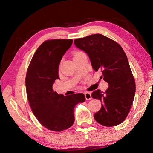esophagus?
Segmentation results:
<instances>
[{
    "label": "esophagus",
    "instance_id": "34e87169",
    "mask_svg": "<svg viewBox=\"0 0 153 153\" xmlns=\"http://www.w3.org/2000/svg\"><path fill=\"white\" fill-rule=\"evenodd\" d=\"M85 97V99L86 100H90L92 98V96H91V94L89 92H86L84 93Z\"/></svg>",
    "mask_w": 153,
    "mask_h": 153
}]
</instances>
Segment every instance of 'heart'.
Segmentation results:
<instances>
[{
  "instance_id": "b5f03b06",
  "label": "heart",
  "mask_w": 153,
  "mask_h": 153,
  "mask_svg": "<svg viewBox=\"0 0 153 153\" xmlns=\"http://www.w3.org/2000/svg\"><path fill=\"white\" fill-rule=\"evenodd\" d=\"M82 53H83V52H80V51H77V50L74 51V52H73V59H75L77 57L80 56V55L81 54H82Z\"/></svg>"
}]
</instances>
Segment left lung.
Wrapping results in <instances>:
<instances>
[{"label":"left lung","instance_id":"8db88e82","mask_svg":"<svg viewBox=\"0 0 153 153\" xmlns=\"http://www.w3.org/2000/svg\"><path fill=\"white\" fill-rule=\"evenodd\" d=\"M76 47L89 57L96 71L108 84L105 92L98 89L92 94L101 102V108L94 114L99 124L112 127L122 123L128 115L135 94V82L126 55L116 41L100 34L74 40Z\"/></svg>","mask_w":153,"mask_h":153}]
</instances>
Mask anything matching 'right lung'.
Here are the masks:
<instances>
[{
  "mask_svg": "<svg viewBox=\"0 0 153 153\" xmlns=\"http://www.w3.org/2000/svg\"><path fill=\"white\" fill-rule=\"evenodd\" d=\"M72 43L71 39L44 41L27 69L25 86L31 110L41 124L50 131H62L71 127L75 121L74 108L85 100L82 93L65 96L52 89L54 82L59 79L60 62Z\"/></svg>",
  "mask_w": 153,
  "mask_h": 153,
  "instance_id": "right-lung-1",
  "label": "right lung"
}]
</instances>
